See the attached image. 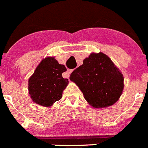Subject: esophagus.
Wrapping results in <instances>:
<instances>
[{
	"mask_svg": "<svg viewBox=\"0 0 148 148\" xmlns=\"http://www.w3.org/2000/svg\"><path fill=\"white\" fill-rule=\"evenodd\" d=\"M72 71H73V70H71V69H68V71H67V72H66V73H65V77H69V76H70V74L71 73H72Z\"/></svg>",
	"mask_w": 148,
	"mask_h": 148,
	"instance_id": "esophagus-1",
	"label": "esophagus"
}]
</instances>
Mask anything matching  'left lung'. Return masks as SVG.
<instances>
[{"instance_id": "8db88e82", "label": "left lung", "mask_w": 148, "mask_h": 148, "mask_svg": "<svg viewBox=\"0 0 148 148\" xmlns=\"http://www.w3.org/2000/svg\"><path fill=\"white\" fill-rule=\"evenodd\" d=\"M71 75L85 100L93 108L112 106L123 92V74L103 53H91Z\"/></svg>"}]
</instances>
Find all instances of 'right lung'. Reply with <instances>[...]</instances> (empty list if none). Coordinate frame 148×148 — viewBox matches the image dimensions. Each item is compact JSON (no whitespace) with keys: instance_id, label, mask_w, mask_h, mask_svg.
I'll return each instance as SVG.
<instances>
[{"instance_id":"right-lung-1","label":"right lung","mask_w":148,"mask_h":148,"mask_svg":"<svg viewBox=\"0 0 148 148\" xmlns=\"http://www.w3.org/2000/svg\"><path fill=\"white\" fill-rule=\"evenodd\" d=\"M66 71L65 65L59 64L54 58L42 60L28 81L29 94L33 102L50 107L60 100L68 83V79L62 75Z\"/></svg>"}]
</instances>
